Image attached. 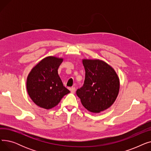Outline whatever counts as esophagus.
Segmentation results:
<instances>
[{"label":"esophagus","mask_w":151,"mask_h":151,"mask_svg":"<svg viewBox=\"0 0 151 151\" xmlns=\"http://www.w3.org/2000/svg\"><path fill=\"white\" fill-rule=\"evenodd\" d=\"M75 91H76V89L75 88H71L70 89V91H71V93H74L75 92Z\"/></svg>","instance_id":"34e87169"}]
</instances>
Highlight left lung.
I'll use <instances>...</instances> for the list:
<instances>
[{
    "label": "left lung",
    "instance_id": "obj_1",
    "mask_svg": "<svg viewBox=\"0 0 151 151\" xmlns=\"http://www.w3.org/2000/svg\"><path fill=\"white\" fill-rule=\"evenodd\" d=\"M82 62L86 71L84 83L76 94L86 109L99 113L116 100L120 89L119 78L114 69L104 60L83 59Z\"/></svg>",
    "mask_w": 151,
    "mask_h": 151
}]
</instances>
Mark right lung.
Here are the masks:
<instances>
[{
	"mask_svg": "<svg viewBox=\"0 0 151 151\" xmlns=\"http://www.w3.org/2000/svg\"><path fill=\"white\" fill-rule=\"evenodd\" d=\"M63 59L50 55L43 59L32 68L26 81V88L31 100L39 107L50 109L59 104L70 93L63 86L58 68Z\"/></svg>",
	"mask_w": 151,
	"mask_h": 151,
	"instance_id": "1",
	"label": "right lung"
}]
</instances>
